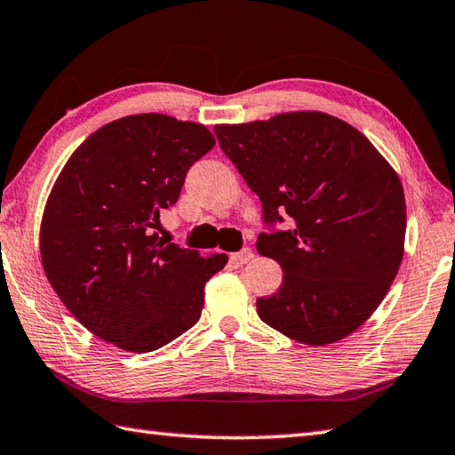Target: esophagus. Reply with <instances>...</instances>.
Segmentation results:
<instances>
[{"mask_svg": "<svg viewBox=\"0 0 455 455\" xmlns=\"http://www.w3.org/2000/svg\"><path fill=\"white\" fill-rule=\"evenodd\" d=\"M251 257H253V251L250 250V247H245V250H242V251L231 253L229 259H231V263H235V265H243V263L250 261Z\"/></svg>", "mask_w": 455, "mask_h": 455, "instance_id": "1", "label": "esophagus"}]
</instances>
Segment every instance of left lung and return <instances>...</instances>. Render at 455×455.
I'll return each instance as SVG.
<instances>
[{"label": "left lung", "mask_w": 455, "mask_h": 455, "mask_svg": "<svg viewBox=\"0 0 455 455\" xmlns=\"http://www.w3.org/2000/svg\"><path fill=\"white\" fill-rule=\"evenodd\" d=\"M220 147L259 196L263 218L293 228L261 234L283 285L257 315L311 347L347 339L387 297L404 257V188L355 126L319 110L213 126Z\"/></svg>", "instance_id": "1"}]
</instances>
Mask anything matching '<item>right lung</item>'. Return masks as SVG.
<instances>
[{
	"label": "right lung",
	"instance_id": "1",
	"mask_svg": "<svg viewBox=\"0 0 455 455\" xmlns=\"http://www.w3.org/2000/svg\"><path fill=\"white\" fill-rule=\"evenodd\" d=\"M213 144L200 123L131 115L92 132L57 176L39 229L43 271L99 339L152 353L198 323L228 255L202 257L154 229Z\"/></svg>",
	"mask_w": 455,
	"mask_h": 455
}]
</instances>
